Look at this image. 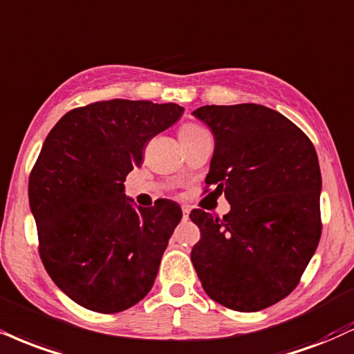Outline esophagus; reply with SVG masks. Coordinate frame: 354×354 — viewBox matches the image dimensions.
<instances>
[{
    "label": "esophagus",
    "mask_w": 354,
    "mask_h": 354,
    "mask_svg": "<svg viewBox=\"0 0 354 354\" xmlns=\"http://www.w3.org/2000/svg\"><path fill=\"white\" fill-rule=\"evenodd\" d=\"M188 219H189V207L183 206V221H188Z\"/></svg>",
    "instance_id": "1"
}]
</instances>
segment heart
Instances as JSON below:
<instances>
[{"instance_id": "obj_1", "label": "heart", "mask_w": 354, "mask_h": 354, "mask_svg": "<svg viewBox=\"0 0 354 354\" xmlns=\"http://www.w3.org/2000/svg\"><path fill=\"white\" fill-rule=\"evenodd\" d=\"M204 131L201 127L196 125V123H183L180 127V130H178V136H180V142L181 140H188V138H193L194 135L201 133Z\"/></svg>"}]
</instances>
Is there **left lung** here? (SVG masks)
<instances>
[{"mask_svg": "<svg viewBox=\"0 0 354 354\" xmlns=\"http://www.w3.org/2000/svg\"><path fill=\"white\" fill-rule=\"evenodd\" d=\"M193 115L214 135L204 193H224L231 211H191L201 231L191 261L212 300L259 312L299 285L320 242L317 151L295 123L263 105H206Z\"/></svg>", "mask_w": 354, "mask_h": 354, "instance_id": "1", "label": "left lung"}]
</instances>
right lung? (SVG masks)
I'll return each instance as SVG.
<instances>
[{
	"label": "right lung",
	"mask_w": 354,
	"mask_h": 354,
	"mask_svg": "<svg viewBox=\"0 0 354 354\" xmlns=\"http://www.w3.org/2000/svg\"><path fill=\"white\" fill-rule=\"evenodd\" d=\"M181 113L176 104L93 102L64 115L42 145L29 174L41 261L84 308L118 313L151 290L183 212L169 199L135 209L123 183Z\"/></svg>",
	"instance_id": "obj_1"
}]
</instances>
